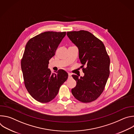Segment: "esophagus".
<instances>
[{
	"label": "esophagus",
	"mask_w": 134,
	"mask_h": 134,
	"mask_svg": "<svg viewBox=\"0 0 134 134\" xmlns=\"http://www.w3.org/2000/svg\"><path fill=\"white\" fill-rule=\"evenodd\" d=\"M71 78V74L70 73H68V79H70Z\"/></svg>",
	"instance_id": "esophagus-1"
}]
</instances>
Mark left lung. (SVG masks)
Masks as SVG:
<instances>
[{
    "label": "left lung",
    "instance_id": "obj_1",
    "mask_svg": "<svg viewBox=\"0 0 134 134\" xmlns=\"http://www.w3.org/2000/svg\"><path fill=\"white\" fill-rule=\"evenodd\" d=\"M71 42L77 47L83 77L72 75L76 82L71 89L74 97L83 103L97 100L103 92L110 74V58L103 42L91 33L84 30L67 32Z\"/></svg>",
    "mask_w": 134,
    "mask_h": 134
}]
</instances>
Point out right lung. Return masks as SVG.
Returning <instances> with one entry per match:
<instances>
[{
    "label": "right lung",
    "instance_id": "right-lung-1",
    "mask_svg": "<svg viewBox=\"0 0 134 134\" xmlns=\"http://www.w3.org/2000/svg\"><path fill=\"white\" fill-rule=\"evenodd\" d=\"M66 34V32H45L31 38L26 44L21 60L25 86L38 102L52 100L68 79V73L64 70L52 74L48 68L49 60Z\"/></svg>",
    "mask_w": 134,
    "mask_h": 134
}]
</instances>
